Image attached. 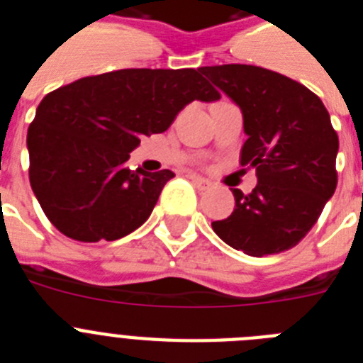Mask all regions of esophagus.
I'll list each match as a JSON object with an SVG mask.
<instances>
[{
    "instance_id": "1",
    "label": "esophagus",
    "mask_w": 363,
    "mask_h": 363,
    "mask_svg": "<svg viewBox=\"0 0 363 363\" xmlns=\"http://www.w3.org/2000/svg\"><path fill=\"white\" fill-rule=\"evenodd\" d=\"M189 178H191L192 184L196 185L198 189H201V191H203V189H209L211 185H213V184H211V182H209V179H207V178H201V176L191 174V176H189Z\"/></svg>"
}]
</instances>
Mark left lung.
<instances>
[{
	"instance_id": "8db88e82",
	"label": "left lung",
	"mask_w": 363,
	"mask_h": 363,
	"mask_svg": "<svg viewBox=\"0 0 363 363\" xmlns=\"http://www.w3.org/2000/svg\"><path fill=\"white\" fill-rule=\"evenodd\" d=\"M200 70L242 111L247 140L240 162L258 174L249 194L233 189V214L213 221V230L256 258L287 251L335 194L338 136L329 112L307 86L262 67Z\"/></svg>"
}]
</instances>
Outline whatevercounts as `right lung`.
I'll return each instance as SVG.
<instances>
[{"mask_svg":"<svg viewBox=\"0 0 363 363\" xmlns=\"http://www.w3.org/2000/svg\"><path fill=\"white\" fill-rule=\"evenodd\" d=\"M196 99H220L200 69H121L45 96L27 149L30 187L50 223L78 242H112L143 225L174 172L125 163L140 138L165 133Z\"/></svg>","mask_w":363,"mask_h":363,"instance_id":"right-lung-1","label":"right lung"}]
</instances>
